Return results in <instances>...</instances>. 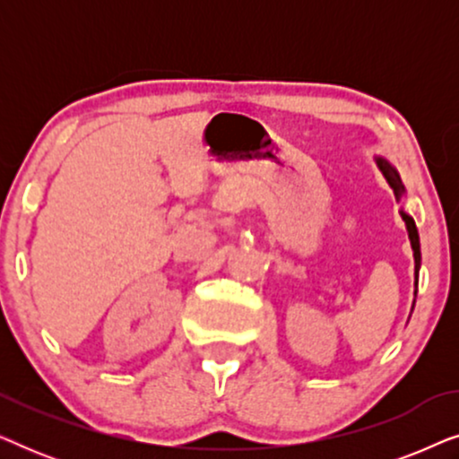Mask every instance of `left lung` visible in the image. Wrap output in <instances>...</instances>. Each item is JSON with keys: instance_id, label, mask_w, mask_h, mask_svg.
Masks as SVG:
<instances>
[{"instance_id": "8db88e82", "label": "left lung", "mask_w": 459, "mask_h": 459, "mask_svg": "<svg viewBox=\"0 0 459 459\" xmlns=\"http://www.w3.org/2000/svg\"><path fill=\"white\" fill-rule=\"evenodd\" d=\"M376 162H378L380 171L382 175H385L388 186L393 187L394 190V196H397V200L403 196V184H401V178L399 173L394 171V167L391 165V162L385 160V159H376ZM401 217H403L405 221V228H407V234H410V242H411V248H413V261H416V286H418V272H420V263H422V255H420V236H418V228L416 223H413V219L407 215V212L401 211Z\"/></svg>"}]
</instances>
